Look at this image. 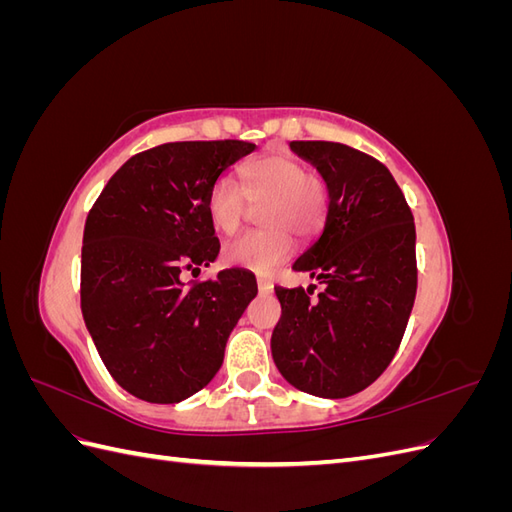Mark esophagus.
Returning <instances> with one entry per match:
<instances>
[{
    "label": "esophagus",
    "instance_id": "34e87169",
    "mask_svg": "<svg viewBox=\"0 0 512 512\" xmlns=\"http://www.w3.org/2000/svg\"><path fill=\"white\" fill-rule=\"evenodd\" d=\"M256 284H258L260 294H271L273 292V284L267 280V277H258Z\"/></svg>",
    "mask_w": 512,
    "mask_h": 512
}]
</instances>
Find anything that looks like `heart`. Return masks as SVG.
Returning <instances> with one entry per match:
<instances>
[{"label":"heart","mask_w":512,"mask_h":512,"mask_svg":"<svg viewBox=\"0 0 512 512\" xmlns=\"http://www.w3.org/2000/svg\"><path fill=\"white\" fill-rule=\"evenodd\" d=\"M245 188L230 175H220L207 194V211L213 226L224 235L237 232L250 203L264 205L260 211L262 230L226 243L224 258L232 267L254 273H271L292 254V232L312 237L327 211V181L318 173H307L301 160L286 153H271L243 166Z\"/></svg>","instance_id":"obj_1"}]
</instances>
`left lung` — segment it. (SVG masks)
Segmentation results:
<instances>
[{"label": "left lung", "mask_w": 512, "mask_h": 512, "mask_svg": "<svg viewBox=\"0 0 512 512\" xmlns=\"http://www.w3.org/2000/svg\"><path fill=\"white\" fill-rule=\"evenodd\" d=\"M327 181L320 237L292 269L324 290L282 288L271 337L280 374L303 393L342 399L389 367L416 297V230L397 181L382 162L342 143L292 141Z\"/></svg>", "instance_id": "8db88e82"}]
</instances>
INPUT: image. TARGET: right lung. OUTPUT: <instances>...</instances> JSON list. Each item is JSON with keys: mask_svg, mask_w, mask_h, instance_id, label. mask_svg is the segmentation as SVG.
<instances>
[{"mask_svg": "<svg viewBox=\"0 0 512 512\" xmlns=\"http://www.w3.org/2000/svg\"><path fill=\"white\" fill-rule=\"evenodd\" d=\"M256 149L245 141L166 143L136 153L91 207L81 256V309L115 382L149 404H177L218 374L256 277L209 267L220 241L207 211L211 183Z\"/></svg>", "mask_w": 512, "mask_h": 512, "instance_id": "add662e5", "label": "right lung"}]
</instances>
